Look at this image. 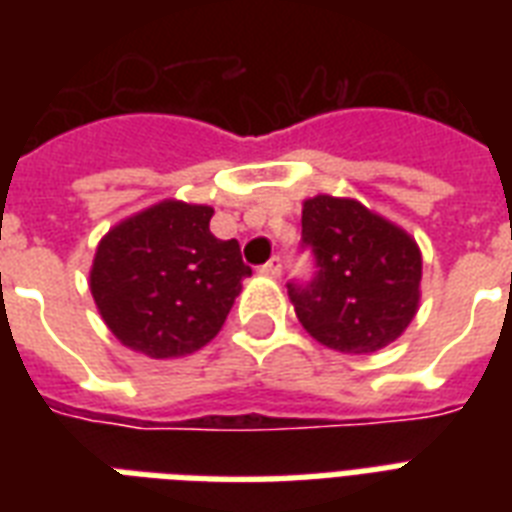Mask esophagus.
Wrapping results in <instances>:
<instances>
[{"mask_svg": "<svg viewBox=\"0 0 512 512\" xmlns=\"http://www.w3.org/2000/svg\"><path fill=\"white\" fill-rule=\"evenodd\" d=\"M260 273H265V276H281V257L273 255L268 263L260 265Z\"/></svg>", "mask_w": 512, "mask_h": 512, "instance_id": "esophagus-1", "label": "esophagus"}]
</instances>
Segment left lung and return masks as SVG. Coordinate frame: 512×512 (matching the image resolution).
Masks as SVG:
<instances>
[{
	"mask_svg": "<svg viewBox=\"0 0 512 512\" xmlns=\"http://www.w3.org/2000/svg\"><path fill=\"white\" fill-rule=\"evenodd\" d=\"M300 249L308 281L287 289L300 324L340 353H374L401 337L420 303V249L401 228L358 201L316 196L303 204Z\"/></svg>",
	"mask_w": 512,
	"mask_h": 512,
	"instance_id": "8db88e82",
	"label": "left lung"
}]
</instances>
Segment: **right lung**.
<instances>
[{
  "instance_id": "1",
  "label": "right lung",
  "mask_w": 512,
  "mask_h": 512,
  "mask_svg": "<svg viewBox=\"0 0 512 512\" xmlns=\"http://www.w3.org/2000/svg\"><path fill=\"white\" fill-rule=\"evenodd\" d=\"M212 209L164 201L100 241L90 289L108 329L151 358L185 356L220 332L241 279L239 241L209 231Z\"/></svg>"
}]
</instances>
